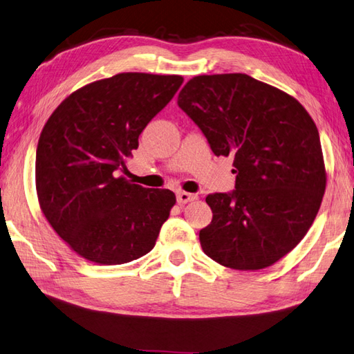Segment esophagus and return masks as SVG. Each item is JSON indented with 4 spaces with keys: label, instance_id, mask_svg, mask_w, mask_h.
<instances>
[{
    "label": "esophagus",
    "instance_id": "34e87169",
    "mask_svg": "<svg viewBox=\"0 0 354 354\" xmlns=\"http://www.w3.org/2000/svg\"><path fill=\"white\" fill-rule=\"evenodd\" d=\"M198 196L195 193H187V192H178L176 193V199H178V204L179 205H184L187 203H190V201H195Z\"/></svg>",
    "mask_w": 354,
    "mask_h": 354
}]
</instances>
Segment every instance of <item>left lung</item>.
<instances>
[{
	"mask_svg": "<svg viewBox=\"0 0 354 354\" xmlns=\"http://www.w3.org/2000/svg\"><path fill=\"white\" fill-rule=\"evenodd\" d=\"M178 106L216 156L233 158L234 190L205 198L204 253L234 270H261L290 253L313 224L325 192L319 131L299 102L244 73L195 76Z\"/></svg>",
	"mask_w": 354,
	"mask_h": 354,
	"instance_id": "obj_1",
	"label": "left lung"
}]
</instances>
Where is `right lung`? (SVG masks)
Here are the masks:
<instances>
[{
	"mask_svg": "<svg viewBox=\"0 0 354 354\" xmlns=\"http://www.w3.org/2000/svg\"><path fill=\"white\" fill-rule=\"evenodd\" d=\"M183 81L118 73L76 90L47 120L35 162L38 201L53 230L84 259L120 266L155 247L175 193L116 175Z\"/></svg>",
	"mask_w": 354,
	"mask_h": 354,
	"instance_id": "add662e5",
	"label": "right lung"
}]
</instances>
